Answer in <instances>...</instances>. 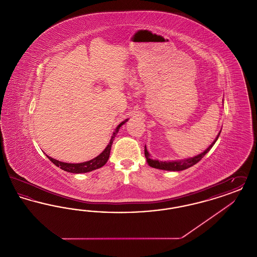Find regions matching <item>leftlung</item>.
I'll list each match as a JSON object with an SVG mask.
<instances>
[{
  "instance_id": "obj_1",
  "label": "left lung",
  "mask_w": 257,
  "mask_h": 257,
  "mask_svg": "<svg viewBox=\"0 0 257 257\" xmlns=\"http://www.w3.org/2000/svg\"><path fill=\"white\" fill-rule=\"evenodd\" d=\"M223 102V101H222ZM221 131V130H220ZM220 132L217 136V138L214 140V142L206 148L203 152H201L200 154L191 157V158H186L183 160H175V161H158V160L152 159L150 157L149 152L147 151V146H145V155L147 158V164L154 169H158V170H163V171H184L186 169H189L191 167H193L194 165H196V163H198L200 160L204 157V155L210 151V149L215 145V143L218 141V138L220 136Z\"/></svg>"
}]
</instances>
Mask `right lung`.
<instances>
[{
  "mask_svg": "<svg viewBox=\"0 0 257 257\" xmlns=\"http://www.w3.org/2000/svg\"><path fill=\"white\" fill-rule=\"evenodd\" d=\"M127 121H128V118L125 119L122 122L119 123V125L115 128V130L113 131V133L111 135L110 143L108 144V146L102 151V153H100L97 157H95L93 159L86 161V162H84V163L72 164V163L61 162L59 160L54 159V158L47 156V155L46 156L54 165H56L57 167H59L60 169L63 170L64 171H68V172H71V173H85V172L95 171L97 169L102 168L108 162L109 157H110V147H111V145L113 143V140H114L115 136L118 133L120 127L122 126L124 123H126Z\"/></svg>",
  "mask_w": 257,
  "mask_h": 257,
  "instance_id": "right-lung-1",
  "label": "right lung"
}]
</instances>
